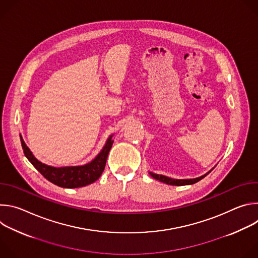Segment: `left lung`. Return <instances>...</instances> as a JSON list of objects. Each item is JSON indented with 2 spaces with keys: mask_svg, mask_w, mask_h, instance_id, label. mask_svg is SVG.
Listing matches in <instances>:
<instances>
[{
  "mask_svg": "<svg viewBox=\"0 0 258 258\" xmlns=\"http://www.w3.org/2000/svg\"><path fill=\"white\" fill-rule=\"evenodd\" d=\"M212 170V169H211ZM210 170V171H211ZM210 171H208L207 173H205L204 175H201L199 177H196V178H188V179H174V178H171V177H168V176H165V175H162V174H156V173H153V172H149L150 175L157 179V180H160L162 182H165L167 183V185H172V186H185V185H193V183L199 181L200 179H202L203 177H205Z\"/></svg>",
  "mask_w": 258,
  "mask_h": 258,
  "instance_id": "1",
  "label": "left lung"
}]
</instances>
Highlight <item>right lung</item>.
I'll use <instances>...</instances> for the list:
<instances>
[{
    "instance_id": "obj_1",
    "label": "right lung",
    "mask_w": 258,
    "mask_h": 258,
    "mask_svg": "<svg viewBox=\"0 0 258 258\" xmlns=\"http://www.w3.org/2000/svg\"><path fill=\"white\" fill-rule=\"evenodd\" d=\"M112 137L113 135L108 138L101 152L90 163L81 166L64 167H54L39 161L33 156L21 136L20 141L25 157L49 181L62 188H81L90 185L101 176L106 165L109 151L113 144Z\"/></svg>"
}]
</instances>
